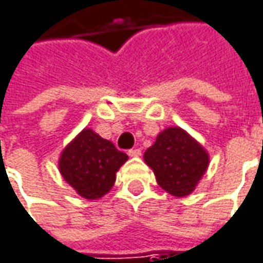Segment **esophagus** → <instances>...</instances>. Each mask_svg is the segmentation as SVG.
<instances>
[{
	"label": "esophagus",
	"mask_w": 263,
	"mask_h": 263,
	"mask_svg": "<svg viewBox=\"0 0 263 263\" xmlns=\"http://www.w3.org/2000/svg\"><path fill=\"white\" fill-rule=\"evenodd\" d=\"M128 155H129V157H139V155H141V149H139V148H132V149L128 151Z\"/></svg>",
	"instance_id": "obj_1"
}]
</instances>
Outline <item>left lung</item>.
I'll list each match as a JSON object with an SVG mask.
<instances>
[{
  "instance_id": "obj_1",
  "label": "left lung",
  "mask_w": 263,
  "mask_h": 263,
  "mask_svg": "<svg viewBox=\"0 0 263 263\" xmlns=\"http://www.w3.org/2000/svg\"><path fill=\"white\" fill-rule=\"evenodd\" d=\"M162 190L176 197L194 192L207 171L210 157L206 148L180 126L165 128L144 154Z\"/></svg>"
}]
</instances>
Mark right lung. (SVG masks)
Returning <instances> with one entry per match:
<instances>
[{"label": "right lung", "instance_id": "1", "mask_svg": "<svg viewBox=\"0 0 263 263\" xmlns=\"http://www.w3.org/2000/svg\"><path fill=\"white\" fill-rule=\"evenodd\" d=\"M128 160L115 145L90 128L71 139L60 154L59 171L80 197L98 200L114 187L117 171Z\"/></svg>", "mask_w": 263, "mask_h": 263}]
</instances>
